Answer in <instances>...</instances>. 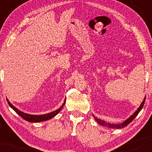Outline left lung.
<instances>
[{
  "mask_svg": "<svg viewBox=\"0 0 152 152\" xmlns=\"http://www.w3.org/2000/svg\"><path fill=\"white\" fill-rule=\"evenodd\" d=\"M145 100H146V96H145V97H144V100H143L142 103L141 104V105L139 106V107L138 108L137 111H136L135 112H134V114H132L129 118H128L126 120H125L124 121L122 122V123H121V124H111V123H109V122H106V121H104V120H102V119H100V118H98L97 117H96L94 115H93V116H94V118H95L96 121L98 122L99 124L102 125V126H103L108 127V128H110V129H121V128H124V127L127 126L129 124H130L131 122L133 121L134 118L137 116L138 114H139V112H140V111L142 109L143 106H144Z\"/></svg>",
  "mask_w": 152,
  "mask_h": 152,
  "instance_id": "obj_1",
  "label": "left lung"
}]
</instances>
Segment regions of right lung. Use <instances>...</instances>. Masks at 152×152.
I'll list each match as a JSON object with an SVG mask.
<instances>
[{"label": "right lung", "mask_w": 152, "mask_h": 152, "mask_svg": "<svg viewBox=\"0 0 152 152\" xmlns=\"http://www.w3.org/2000/svg\"><path fill=\"white\" fill-rule=\"evenodd\" d=\"M6 100H7V102H8V104H9V106H10V107L14 110V111L19 115V116H21V117L23 118V119H25L26 121H29V122H34H34L45 121L49 120V119H50V118L54 117L56 115H57L59 112H60V111L62 109V108L64 107V106L65 105V103H66V99H65L64 103H63L62 106H61L59 109L55 110V111H52V112H50V113H48V114H41V115H33V114H26V113H24V112H23V111H20V110H18L17 108H15V106L13 105V104H10V102L8 101V99H6Z\"/></svg>", "instance_id": "add662e5"}]
</instances>
